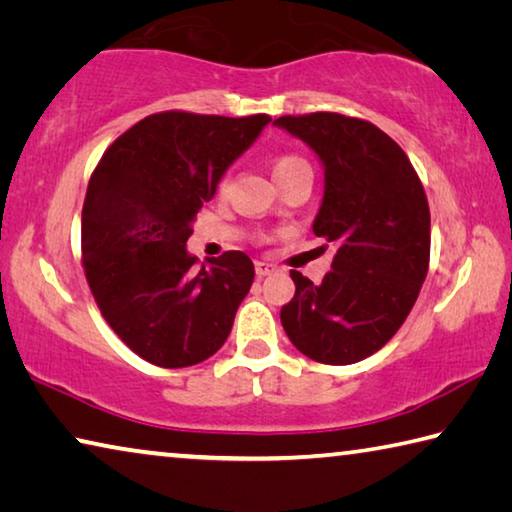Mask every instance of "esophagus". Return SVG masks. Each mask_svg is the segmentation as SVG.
Masks as SVG:
<instances>
[{"label":"esophagus","mask_w":512,"mask_h":512,"mask_svg":"<svg viewBox=\"0 0 512 512\" xmlns=\"http://www.w3.org/2000/svg\"><path fill=\"white\" fill-rule=\"evenodd\" d=\"M270 272H274V265H272V263L256 261V274H258V276H267Z\"/></svg>","instance_id":"esophagus-1"}]
</instances>
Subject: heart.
Wrapping results in <instances>:
<instances>
[{"label":"heart","instance_id":"1","mask_svg":"<svg viewBox=\"0 0 512 512\" xmlns=\"http://www.w3.org/2000/svg\"><path fill=\"white\" fill-rule=\"evenodd\" d=\"M304 165H308V163L297 154H279L272 161V174L276 181H281L283 177H288L290 172H295L297 167H304ZM224 188H226V179L220 183V190H224Z\"/></svg>","mask_w":512,"mask_h":512}]
</instances>
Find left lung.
<instances>
[{"mask_svg":"<svg viewBox=\"0 0 512 512\" xmlns=\"http://www.w3.org/2000/svg\"><path fill=\"white\" fill-rule=\"evenodd\" d=\"M274 124L320 156L324 199L313 233L335 247L320 286L290 272L295 297L281 308V324L317 363H358L399 331L429 272L424 186L404 149L372 122L308 113Z\"/></svg>","mask_w":512,"mask_h":512,"instance_id":"8db88e82","label":"left lung"}]
</instances>
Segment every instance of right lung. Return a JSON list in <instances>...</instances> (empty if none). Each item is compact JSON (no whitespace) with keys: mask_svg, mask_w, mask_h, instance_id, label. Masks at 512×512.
<instances>
[{"mask_svg":"<svg viewBox=\"0 0 512 512\" xmlns=\"http://www.w3.org/2000/svg\"><path fill=\"white\" fill-rule=\"evenodd\" d=\"M272 117L154 113L124 131L92 172L81 263L108 326L147 363L177 370L229 338L254 281L242 251L195 267L192 222Z\"/></svg>","mask_w":512,"mask_h":512,"instance_id":"add662e5","label":"right lung"}]
</instances>
